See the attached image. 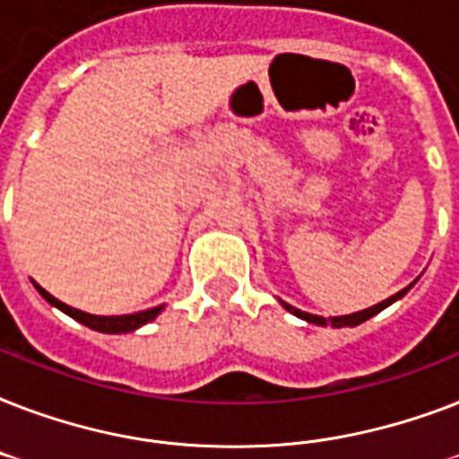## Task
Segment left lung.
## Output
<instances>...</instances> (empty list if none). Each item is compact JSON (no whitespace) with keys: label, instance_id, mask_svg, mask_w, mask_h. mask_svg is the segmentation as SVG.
Listing matches in <instances>:
<instances>
[{"label":"left lung","instance_id":"8db88e82","mask_svg":"<svg viewBox=\"0 0 459 459\" xmlns=\"http://www.w3.org/2000/svg\"><path fill=\"white\" fill-rule=\"evenodd\" d=\"M412 286H414V283H410V286L403 288L400 293L391 295L388 300L378 302V305L369 307V309H362V312H355V314H345V316H328V319H326V316H316V314L302 312V309H298V307H293V305H288V302H283V300H281V305L286 307V309H288V312H290V314H295V316H300V319L309 321V324H316V326H328V324H331V326H333V328L357 326V324H362V321L371 319L374 314H378V312H381V309H385V307L393 305V302H395V300H400V298H403V295H405L407 290H410V288H412Z\"/></svg>","mask_w":459,"mask_h":459}]
</instances>
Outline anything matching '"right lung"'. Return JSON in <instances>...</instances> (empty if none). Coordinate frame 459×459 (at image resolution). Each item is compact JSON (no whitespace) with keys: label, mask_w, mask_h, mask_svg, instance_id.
Wrapping results in <instances>:
<instances>
[{"label":"right lung","mask_w":459,"mask_h":459,"mask_svg":"<svg viewBox=\"0 0 459 459\" xmlns=\"http://www.w3.org/2000/svg\"><path fill=\"white\" fill-rule=\"evenodd\" d=\"M32 286L38 288V293L45 298L49 305H54L56 309H61L64 314H68L71 319L81 321L92 331H100V333H128V331H135L147 321L157 319V314L164 309V307H152V309H145V312H135V314H121V316H97V314H88L81 312V309H75V307L64 305L61 300H56L54 295H49L42 286H38L35 281H32Z\"/></svg>","instance_id":"obj_1"}]
</instances>
